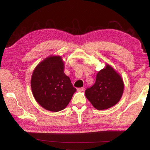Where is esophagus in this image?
Returning <instances> with one entry per match:
<instances>
[{"mask_svg":"<svg viewBox=\"0 0 150 150\" xmlns=\"http://www.w3.org/2000/svg\"><path fill=\"white\" fill-rule=\"evenodd\" d=\"M84 91V87L78 88V91H79V92H83Z\"/></svg>","mask_w":150,"mask_h":150,"instance_id":"obj_1","label":"esophagus"}]
</instances>
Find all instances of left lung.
I'll list each match as a JSON object with an SVG mask.
<instances>
[{"label": "left lung", "mask_w": 150, "mask_h": 150, "mask_svg": "<svg viewBox=\"0 0 150 150\" xmlns=\"http://www.w3.org/2000/svg\"><path fill=\"white\" fill-rule=\"evenodd\" d=\"M124 91V83L121 76L109 64L99 71L96 82L85 91L86 97L98 110L115 106L119 102Z\"/></svg>", "instance_id": "1"}]
</instances>
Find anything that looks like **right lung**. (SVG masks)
I'll return each mask as SVG.
<instances>
[{
    "instance_id": "add662e5",
    "label": "right lung",
    "mask_w": 150,
    "mask_h": 150,
    "mask_svg": "<svg viewBox=\"0 0 150 150\" xmlns=\"http://www.w3.org/2000/svg\"><path fill=\"white\" fill-rule=\"evenodd\" d=\"M64 63L61 56H51L35 67L30 85L37 102L46 110L61 111L68 105L76 89L64 72Z\"/></svg>"
}]
</instances>
